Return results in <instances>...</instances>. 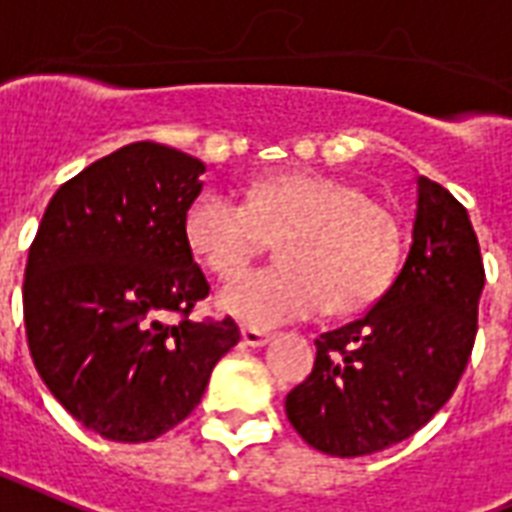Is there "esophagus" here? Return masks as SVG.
<instances>
[{
    "label": "esophagus",
    "instance_id": "34e87169",
    "mask_svg": "<svg viewBox=\"0 0 512 512\" xmlns=\"http://www.w3.org/2000/svg\"><path fill=\"white\" fill-rule=\"evenodd\" d=\"M241 338L247 346H265V343L271 341V335L263 333V330H257V327H244L241 330Z\"/></svg>",
    "mask_w": 512,
    "mask_h": 512
}]
</instances>
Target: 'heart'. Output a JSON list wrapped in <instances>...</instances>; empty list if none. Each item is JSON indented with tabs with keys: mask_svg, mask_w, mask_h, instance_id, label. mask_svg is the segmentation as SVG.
<instances>
[{
	"mask_svg": "<svg viewBox=\"0 0 512 512\" xmlns=\"http://www.w3.org/2000/svg\"><path fill=\"white\" fill-rule=\"evenodd\" d=\"M187 244L209 271L233 279L271 241L282 268L249 273L220 292V306L255 327L368 308L389 287L403 252L392 206L354 182L322 174H282L257 182L249 204L209 190L187 212Z\"/></svg>",
	"mask_w": 512,
	"mask_h": 512,
	"instance_id": "b5f03b06",
	"label": "heart"
}]
</instances>
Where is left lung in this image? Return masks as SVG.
Returning a JSON list of instances; mask_svg holds the SVG:
<instances>
[{
	"mask_svg": "<svg viewBox=\"0 0 512 512\" xmlns=\"http://www.w3.org/2000/svg\"><path fill=\"white\" fill-rule=\"evenodd\" d=\"M483 273L473 222L446 187L416 177L413 241L365 317L322 333L287 419L322 454L365 456L403 443L454 395L478 333Z\"/></svg>",
	"mask_w": 512,
	"mask_h": 512,
	"instance_id": "8db88e82",
	"label": "left lung"
}]
</instances>
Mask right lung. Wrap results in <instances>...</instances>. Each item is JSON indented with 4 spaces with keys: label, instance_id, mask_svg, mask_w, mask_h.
Returning a JSON list of instances; mask_svg holds the SVG:
<instances>
[{
    "label": "right lung",
    "instance_id": "1",
    "mask_svg": "<svg viewBox=\"0 0 512 512\" xmlns=\"http://www.w3.org/2000/svg\"><path fill=\"white\" fill-rule=\"evenodd\" d=\"M206 166L134 142L58 187L29 249L23 322L39 378L83 427L147 443L201 403L241 333L193 322L209 295L185 222ZM177 313V323L166 316Z\"/></svg>",
    "mask_w": 512,
    "mask_h": 512
}]
</instances>
